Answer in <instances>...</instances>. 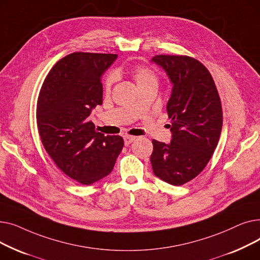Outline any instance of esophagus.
<instances>
[{
    "mask_svg": "<svg viewBox=\"0 0 260 260\" xmlns=\"http://www.w3.org/2000/svg\"><path fill=\"white\" fill-rule=\"evenodd\" d=\"M123 139H124V144L127 146V145H129L133 141L136 140V137H134V136H124V137H123Z\"/></svg>",
    "mask_w": 260,
    "mask_h": 260,
    "instance_id": "esophagus-1",
    "label": "esophagus"
}]
</instances>
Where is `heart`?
Returning a JSON list of instances; mask_svg holds the SVG:
<instances>
[{"instance_id": "heart-1", "label": "heart", "mask_w": 260, "mask_h": 260, "mask_svg": "<svg viewBox=\"0 0 260 260\" xmlns=\"http://www.w3.org/2000/svg\"><path fill=\"white\" fill-rule=\"evenodd\" d=\"M132 74L140 88L148 83H153V82L154 83H157V77H156L155 73L147 66H144V65L135 66L132 68ZM115 79H116V76L113 73L106 76L105 81H104L105 90H107V91L111 90L114 82H115Z\"/></svg>"}]
</instances>
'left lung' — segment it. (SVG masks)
Here are the masks:
<instances>
[{"label": "left lung", "mask_w": 260, "mask_h": 260, "mask_svg": "<svg viewBox=\"0 0 260 260\" xmlns=\"http://www.w3.org/2000/svg\"><path fill=\"white\" fill-rule=\"evenodd\" d=\"M152 62L161 66L173 84L167 111L172 141L153 140L154 174L173 185L194 179L212 158L222 128V108L208 68L187 56L158 54Z\"/></svg>", "instance_id": "obj_1"}]
</instances>
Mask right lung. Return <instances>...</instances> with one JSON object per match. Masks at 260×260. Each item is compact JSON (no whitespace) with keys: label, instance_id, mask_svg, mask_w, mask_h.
Wrapping results in <instances>:
<instances>
[{"label":"right lung","instance_id":"1","mask_svg":"<svg viewBox=\"0 0 260 260\" xmlns=\"http://www.w3.org/2000/svg\"><path fill=\"white\" fill-rule=\"evenodd\" d=\"M113 53L74 52L53 65L41 87L37 124L56 166L81 184H91L114 169L124 141L95 132L91 109L103 102L101 77Z\"/></svg>","mask_w":260,"mask_h":260}]
</instances>
